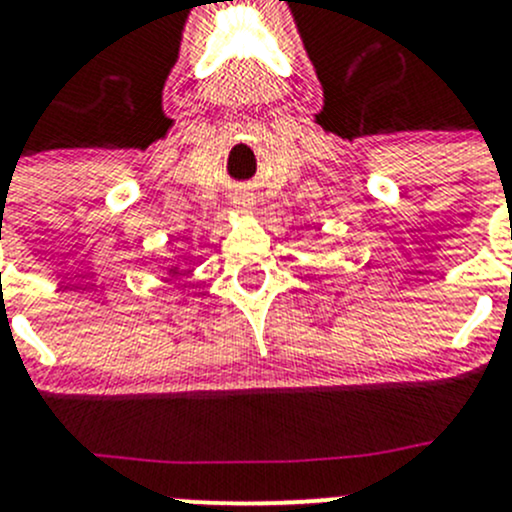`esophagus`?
<instances>
[{"label":"esophagus","mask_w":512,"mask_h":512,"mask_svg":"<svg viewBox=\"0 0 512 512\" xmlns=\"http://www.w3.org/2000/svg\"><path fill=\"white\" fill-rule=\"evenodd\" d=\"M252 205H255V203H252V200L247 198V195H242V198L235 200V208L240 210V213H252Z\"/></svg>","instance_id":"1"}]
</instances>
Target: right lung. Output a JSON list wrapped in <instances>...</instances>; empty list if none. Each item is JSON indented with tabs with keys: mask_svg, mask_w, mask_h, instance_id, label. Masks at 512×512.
I'll return each instance as SVG.
<instances>
[{
	"mask_svg": "<svg viewBox=\"0 0 512 512\" xmlns=\"http://www.w3.org/2000/svg\"><path fill=\"white\" fill-rule=\"evenodd\" d=\"M175 272H178V267H173V270H170V275H175Z\"/></svg>",
	"mask_w": 512,
	"mask_h": 512,
	"instance_id": "obj_1",
	"label": "right lung"
}]
</instances>
